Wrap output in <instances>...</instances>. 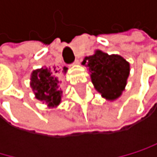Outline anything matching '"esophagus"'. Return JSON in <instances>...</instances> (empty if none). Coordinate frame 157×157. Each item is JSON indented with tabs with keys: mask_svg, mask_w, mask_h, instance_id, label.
Instances as JSON below:
<instances>
[{
	"mask_svg": "<svg viewBox=\"0 0 157 157\" xmlns=\"http://www.w3.org/2000/svg\"><path fill=\"white\" fill-rule=\"evenodd\" d=\"M72 64H74V65H77V64H79V60H78V59H75V60H74V62H73Z\"/></svg>",
	"mask_w": 157,
	"mask_h": 157,
	"instance_id": "34e87169",
	"label": "esophagus"
}]
</instances>
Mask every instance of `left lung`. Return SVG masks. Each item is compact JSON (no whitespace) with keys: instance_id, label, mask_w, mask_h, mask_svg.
Masks as SVG:
<instances>
[{"instance_id":"1","label":"left lung","mask_w":157,"mask_h":157,"mask_svg":"<svg viewBox=\"0 0 157 157\" xmlns=\"http://www.w3.org/2000/svg\"><path fill=\"white\" fill-rule=\"evenodd\" d=\"M95 88L108 100L118 98L124 89L129 76V63L120 56H108L97 51L93 56L85 58Z\"/></svg>"}]
</instances>
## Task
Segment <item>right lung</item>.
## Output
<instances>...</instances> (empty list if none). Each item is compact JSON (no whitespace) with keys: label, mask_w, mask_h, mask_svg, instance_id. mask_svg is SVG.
<instances>
[{"label":"right lung","mask_w":157,"mask_h":157,"mask_svg":"<svg viewBox=\"0 0 157 157\" xmlns=\"http://www.w3.org/2000/svg\"><path fill=\"white\" fill-rule=\"evenodd\" d=\"M67 68H64L63 71H67ZM53 71H56L55 74ZM57 71L53 69H40L34 71L31 78V86L34 89L36 99L46 101L50 105H56L60 102L61 91H57L58 80L56 77Z\"/></svg>","instance_id":"add662e5"}]
</instances>
